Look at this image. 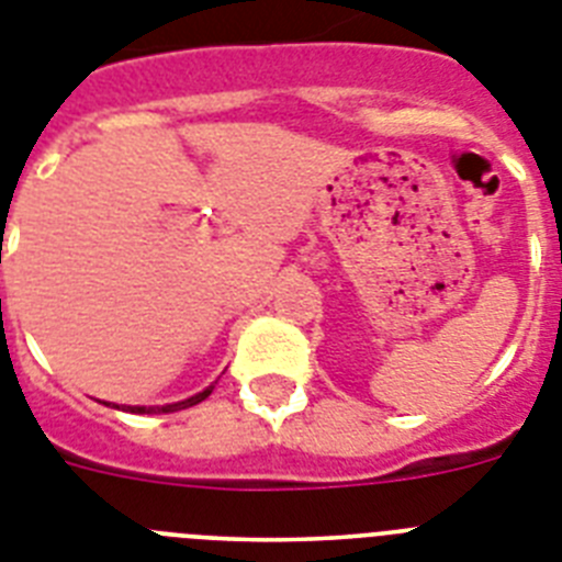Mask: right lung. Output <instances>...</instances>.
<instances>
[{
    "instance_id": "add662e5",
    "label": "right lung",
    "mask_w": 562,
    "mask_h": 562,
    "mask_svg": "<svg viewBox=\"0 0 562 562\" xmlns=\"http://www.w3.org/2000/svg\"><path fill=\"white\" fill-rule=\"evenodd\" d=\"M211 391H214V385H209V389H205V391H200V394H193V397L182 400V403L162 405V408H145V405H128V412H134V414H150V412H165V414H171V412H179V408H188V405H196V403H202V400L209 397Z\"/></svg>"
}]
</instances>
